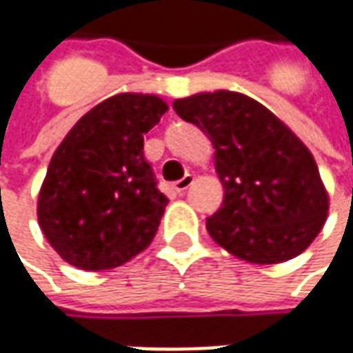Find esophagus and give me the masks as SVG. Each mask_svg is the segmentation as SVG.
<instances>
[{"mask_svg":"<svg viewBox=\"0 0 353 353\" xmlns=\"http://www.w3.org/2000/svg\"><path fill=\"white\" fill-rule=\"evenodd\" d=\"M192 183H194V176H192V174L188 172V174H184L181 181L172 183V188H174L176 192H184V190H186V188H188V186H190Z\"/></svg>","mask_w":353,"mask_h":353,"instance_id":"esophagus-1","label":"esophagus"}]
</instances>
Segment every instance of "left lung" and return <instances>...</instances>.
Returning a JSON list of instances; mask_svg holds the SVG:
<instances>
[{"label":"left lung","instance_id":"left-lung-1","mask_svg":"<svg viewBox=\"0 0 353 353\" xmlns=\"http://www.w3.org/2000/svg\"><path fill=\"white\" fill-rule=\"evenodd\" d=\"M181 119L208 133L224 202L206 218L216 243L243 261L283 263L319 236L328 194L314 157L265 105L220 90L174 100Z\"/></svg>","mask_w":353,"mask_h":353}]
</instances>
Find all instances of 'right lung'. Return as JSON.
<instances>
[{
	"mask_svg": "<svg viewBox=\"0 0 353 353\" xmlns=\"http://www.w3.org/2000/svg\"><path fill=\"white\" fill-rule=\"evenodd\" d=\"M167 110L157 96L117 94L80 117L59 145L37 212L64 261L114 269L153 241L169 198L143 155V135Z\"/></svg>",
	"mask_w": 353,
	"mask_h": 353,
	"instance_id": "1",
	"label": "right lung"
}]
</instances>
